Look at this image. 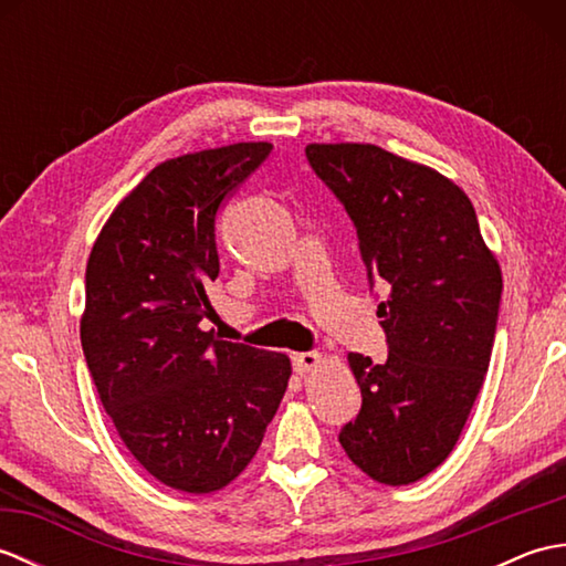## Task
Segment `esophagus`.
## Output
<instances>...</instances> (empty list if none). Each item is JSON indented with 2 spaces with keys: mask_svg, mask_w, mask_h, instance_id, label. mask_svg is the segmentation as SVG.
<instances>
[{
  "mask_svg": "<svg viewBox=\"0 0 566 566\" xmlns=\"http://www.w3.org/2000/svg\"><path fill=\"white\" fill-rule=\"evenodd\" d=\"M321 355L318 353H294L292 355V365L296 375H308V371H314L321 365Z\"/></svg>",
  "mask_w": 566,
  "mask_h": 566,
  "instance_id": "obj_1",
  "label": "esophagus"
}]
</instances>
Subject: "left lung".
Here are the masks:
<instances>
[{
  "label": "left lung",
  "mask_w": 566,
  "mask_h": 566,
  "mask_svg": "<svg viewBox=\"0 0 566 566\" xmlns=\"http://www.w3.org/2000/svg\"><path fill=\"white\" fill-rule=\"evenodd\" d=\"M308 165L355 223L389 357L350 353L363 408L340 430L345 454L401 486L448 460L489 369L501 268L472 201L448 177L369 143H311Z\"/></svg>",
  "instance_id": "left-lung-1"
}]
</instances>
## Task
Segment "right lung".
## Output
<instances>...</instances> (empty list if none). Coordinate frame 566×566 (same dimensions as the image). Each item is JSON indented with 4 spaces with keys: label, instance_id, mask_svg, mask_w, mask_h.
I'll return each instance as SVG.
<instances>
[{
    "label": "right lung",
    "instance_id": "1",
    "mask_svg": "<svg viewBox=\"0 0 566 566\" xmlns=\"http://www.w3.org/2000/svg\"><path fill=\"white\" fill-rule=\"evenodd\" d=\"M270 150L233 143L160 163L104 223L84 274L80 338L104 411L143 469L187 494L243 472L292 375L286 355L201 326L216 213Z\"/></svg>",
    "mask_w": 566,
    "mask_h": 566
}]
</instances>
